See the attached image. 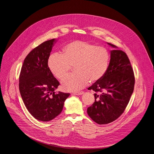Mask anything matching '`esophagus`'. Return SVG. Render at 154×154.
Wrapping results in <instances>:
<instances>
[{"label":"esophagus","mask_w":154,"mask_h":154,"mask_svg":"<svg viewBox=\"0 0 154 154\" xmlns=\"http://www.w3.org/2000/svg\"><path fill=\"white\" fill-rule=\"evenodd\" d=\"M83 91H80V92H74L73 93V94H74V95H81V94H83Z\"/></svg>","instance_id":"obj_1"}]
</instances>
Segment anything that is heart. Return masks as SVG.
<instances>
[{"instance_id":"obj_1","label":"heart","mask_w":154,"mask_h":154,"mask_svg":"<svg viewBox=\"0 0 154 154\" xmlns=\"http://www.w3.org/2000/svg\"><path fill=\"white\" fill-rule=\"evenodd\" d=\"M110 60V54L106 48L76 40L64 46L62 54H51L47 65L51 73L60 80L74 66L75 73L65 77L61 85L66 91H79L89 81L93 83L103 79L108 70Z\"/></svg>"}]
</instances>
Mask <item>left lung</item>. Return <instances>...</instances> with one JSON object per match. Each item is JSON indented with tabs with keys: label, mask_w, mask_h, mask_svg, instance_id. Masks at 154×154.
<instances>
[{
	"label": "left lung",
	"mask_w": 154,
	"mask_h": 154,
	"mask_svg": "<svg viewBox=\"0 0 154 154\" xmlns=\"http://www.w3.org/2000/svg\"><path fill=\"white\" fill-rule=\"evenodd\" d=\"M116 49L110 51V60L106 75L90 87L94 102L87 109L89 117L100 125L117 119L127 107L134 90V75L128 56L110 43Z\"/></svg>",
	"instance_id": "obj_1"
}]
</instances>
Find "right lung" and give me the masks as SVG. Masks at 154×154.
I'll list each match as a JSON object with an SVG mask.
<instances>
[{"label":"right lung","mask_w":154,"mask_h":154,"mask_svg":"<svg viewBox=\"0 0 154 154\" xmlns=\"http://www.w3.org/2000/svg\"><path fill=\"white\" fill-rule=\"evenodd\" d=\"M54 38L34 48L24 60L19 78V89L29 113L37 120L50 121L62 112L69 93L54 90L60 82L51 73L47 61Z\"/></svg>","instance_id":"1"}]
</instances>
